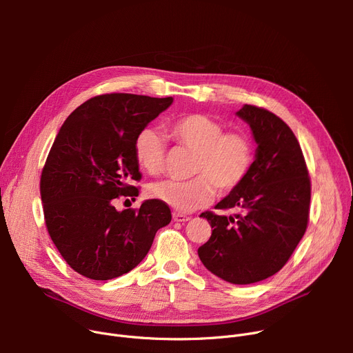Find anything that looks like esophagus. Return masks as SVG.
Returning a JSON list of instances; mask_svg holds the SVG:
<instances>
[{
    "instance_id": "1",
    "label": "esophagus",
    "mask_w": 353,
    "mask_h": 353,
    "mask_svg": "<svg viewBox=\"0 0 353 353\" xmlns=\"http://www.w3.org/2000/svg\"><path fill=\"white\" fill-rule=\"evenodd\" d=\"M173 219H174V221H180V223H184V221H189L192 217H189L188 214H183V213H173Z\"/></svg>"
}]
</instances>
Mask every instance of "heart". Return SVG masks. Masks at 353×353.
<instances>
[{"label":"heart","mask_w":353,"mask_h":353,"mask_svg":"<svg viewBox=\"0 0 353 353\" xmlns=\"http://www.w3.org/2000/svg\"><path fill=\"white\" fill-rule=\"evenodd\" d=\"M170 139L194 153L188 181L163 180L153 183L148 194L172 209L189 213L209 206L216 196L236 190L248 177L254 150L252 140L240 132H226L220 121L205 114L181 116L167 125ZM165 140L145 127L134 140V156L148 174H160L165 164Z\"/></svg>","instance_id":"obj_1"}]
</instances>
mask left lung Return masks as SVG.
<instances>
[{
	"instance_id": "obj_1",
	"label": "left lung",
	"mask_w": 353,
	"mask_h": 353,
	"mask_svg": "<svg viewBox=\"0 0 353 353\" xmlns=\"http://www.w3.org/2000/svg\"><path fill=\"white\" fill-rule=\"evenodd\" d=\"M252 128L256 159L240 186L201 213L212 236L197 253L213 274L234 285L261 282L279 272L303 237L310 206V177L301 144L272 111L245 104L236 113Z\"/></svg>"
}]
</instances>
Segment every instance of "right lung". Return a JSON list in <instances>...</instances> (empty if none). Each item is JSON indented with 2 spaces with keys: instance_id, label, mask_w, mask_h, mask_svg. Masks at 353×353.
Returning <instances> with one entry per match:
<instances>
[{
  "instance_id": "obj_1",
  "label": "right lung",
  "mask_w": 353,
  "mask_h": 353,
  "mask_svg": "<svg viewBox=\"0 0 353 353\" xmlns=\"http://www.w3.org/2000/svg\"><path fill=\"white\" fill-rule=\"evenodd\" d=\"M173 103L125 92L96 96L67 117L41 172L40 193L48 234L68 266L92 281L134 269L170 208L157 199L117 212L114 200L136 197L141 180L134 140Z\"/></svg>"
}]
</instances>
